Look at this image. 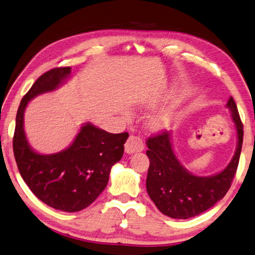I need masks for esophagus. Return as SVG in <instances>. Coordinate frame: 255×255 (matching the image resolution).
<instances>
[{
	"mask_svg": "<svg viewBox=\"0 0 255 255\" xmlns=\"http://www.w3.org/2000/svg\"><path fill=\"white\" fill-rule=\"evenodd\" d=\"M144 149V143L140 137L130 135L128 137L126 144H125V151H126L128 154H131V153L140 152Z\"/></svg>",
	"mask_w": 255,
	"mask_h": 255,
	"instance_id": "esophagus-1",
	"label": "esophagus"
}]
</instances>
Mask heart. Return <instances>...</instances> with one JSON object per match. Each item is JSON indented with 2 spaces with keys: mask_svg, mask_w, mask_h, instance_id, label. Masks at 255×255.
I'll return each instance as SVG.
<instances>
[{
  "mask_svg": "<svg viewBox=\"0 0 255 255\" xmlns=\"http://www.w3.org/2000/svg\"><path fill=\"white\" fill-rule=\"evenodd\" d=\"M172 119V117L170 113L168 112H160L156 113V115H153L151 118L148 119V125L149 127L153 129H161L167 127L170 121Z\"/></svg>",
  "mask_w": 255,
  "mask_h": 255,
  "instance_id": "obj_1",
  "label": "heart"
}]
</instances>
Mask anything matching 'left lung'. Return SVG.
<instances>
[{"mask_svg": "<svg viewBox=\"0 0 255 255\" xmlns=\"http://www.w3.org/2000/svg\"><path fill=\"white\" fill-rule=\"evenodd\" d=\"M227 108L235 123L237 147L230 163L217 175L199 177L186 170L173 153L169 131L147 138L149 167L146 189L163 215L173 219H188L212 208L227 194L237 170L244 135L243 124L233 98H229Z\"/></svg>", "mask_w": 255, "mask_h": 255, "instance_id": "8db88e82", "label": "left lung"}]
</instances>
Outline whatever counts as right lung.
<instances>
[{
    "label": "right lung",
    "mask_w": 255,
    "mask_h": 255,
    "mask_svg": "<svg viewBox=\"0 0 255 255\" xmlns=\"http://www.w3.org/2000/svg\"><path fill=\"white\" fill-rule=\"evenodd\" d=\"M70 67L43 74L23 96L15 118L13 153L22 179L48 207L66 212L92 204L107 187L112 165L124 154L128 132L111 134L85 124L69 147L54 154H39L30 147L23 129V113L35 96L52 92L69 78Z\"/></svg>",
    "instance_id": "right-lung-1"
}]
</instances>
